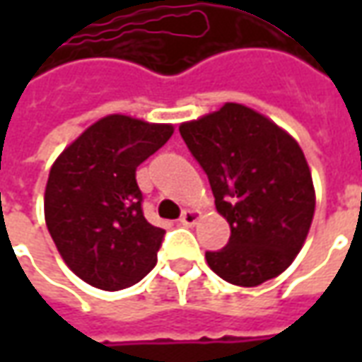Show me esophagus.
<instances>
[{
  "label": "esophagus",
  "instance_id": "34e87169",
  "mask_svg": "<svg viewBox=\"0 0 362 362\" xmlns=\"http://www.w3.org/2000/svg\"><path fill=\"white\" fill-rule=\"evenodd\" d=\"M197 219H199V211H196V209H186V211L182 213L180 223L186 225V227H192V225H196Z\"/></svg>",
  "mask_w": 362,
  "mask_h": 362
}]
</instances>
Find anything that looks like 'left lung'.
<instances>
[{
	"instance_id": "1",
	"label": "left lung",
	"mask_w": 362,
	"mask_h": 362,
	"mask_svg": "<svg viewBox=\"0 0 362 362\" xmlns=\"http://www.w3.org/2000/svg\"><path fill=\"white\" fill-rule=\"evenodd\" d=\"M230 225L225 248L205 252L221 279L258 287L287 269L310 230L316 196L303 149L272 119L244 104L180 126Z\"/></svg>"
}]
</instances>
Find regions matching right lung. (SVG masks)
<instances>
[{
    "label": "right lung",
    "mask_w": 362,
    "mask_h": 362,
    "mask_svg": "<svg viewBox=\"0 0 362 362\" xmlns=\"http://www.w3.org/2000/svg\"><path fill=\"white\" fill-rule=\"evenodd\" d=\"M174 127L110 114L87 127L52 165L44 217L67 267L85 283L119 291L157 264L165 230L143 217L135 170Z\"/></svg>",
    "instance_id": "obj_1"
}]
</instances>
